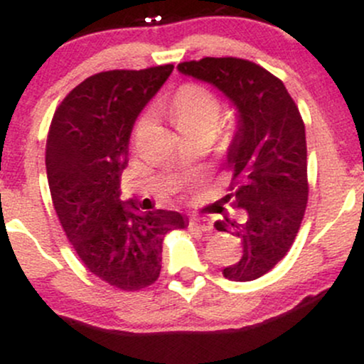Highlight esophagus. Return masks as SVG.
Instances as JSON below:
<instances>
[{
  "instance_id": "1",
  "label": "esophagus",
  "mask_w": 364,
  "mask_h": 364,
  "mask_svg": "<svg viewBox=\"0 0 364 364\" xmlns=\"http://www.w3.org/2000/svg\"><path fill=\"white\" fill-rule=\"evenodd\" d=\"M190 225H191V229H196V231H203V232L212 231L210 219H208V217H203V215H193V217H191Z\"/></svg>"
}]
</instances>
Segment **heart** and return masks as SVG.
<instances>
[{
  "mask_svg": "<svg viewBox=\"0 0 364 364\" xmlns=\"http://www.w3.org/2000/svg\"><path fill=\"white\" fill-rule=\"evenodd\" d=\"M171 118L181 135L207 132L214 135L220 119V102L210 90L196 83L183 85L169 104ZM150 121V114L139 119L136 129L144 128Z\"/></svg>",
  "mask_w": 364,
  "mask_h": 364,
  "instance_id": "b5f03b06",
  "label": "heart"
}]
</instances>
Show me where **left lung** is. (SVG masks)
Here are the masks:
<instances>
[{
	"mask_svg": "<svg viewBox=\"0 0 364 364\" xmlns=\"http://www.w3.org/2000/svg\"><path fill=\"white\" fill-rule=\"evenodd\" d=\"M178 72L210 83L236 111V129L225 156L235 181L223 200L241 208L245 219L224 214L215 229L237 236L243 245V255L225 267L224 277L255 281L286 257L306 210L301 114L284 83L252 61L203 58L179 63Z\"/></svg>",
	"mask_w": 364,
	"mask_h": 364,
	"instance_id": "1",
	"label": "left lung"
}]
</instances>
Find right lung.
Segmentation results:
<instances>
[{
    "label": "right lung",
    "instance_id": "right-lung-1",
    "mask_svg": "<svg viewBox=\"0 0 364 364\" xmlns=\"http://www.w3.org/2000/svg\"><path fill=\"white\" fill-rule=\"evenodd\" d=\"M173 68L92 75L63 99L49 127L46 169L58 219L83 265L121 291L156 282L162 240L188 225L179 212H141L119 198L133 124Z\"/></svg>",
    "mask_w": 364,
    "mask_h": 364
}]
</instances>
